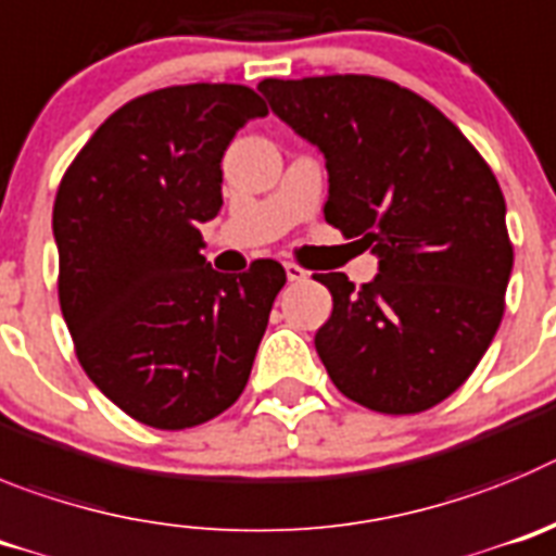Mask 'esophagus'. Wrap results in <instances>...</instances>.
Masks as SVG:
<instances>
[{
    "label": "esophagus",
    "instance_id": "obj_1",
    "mask_svg": "<svg viewBox=\"0 0 556 556\" xmlns=\"http://www.w3.org/2000/svg\"><path fill=\"white\" fill-rule=\"evenodd\" d=\"M285 274H288L290 282H304V279L309 277V271H304V268L296 266V263H285Z\"/></svg>",
    "mask_w": 556,
    "mask_h": 556
}]
</instances>
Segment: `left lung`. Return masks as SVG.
<instances>
[{
	"instance_id": "1",
	"label": "left lung",
	"mask_w": 556,
	"mask_h": 556,
	"mask_svg": "<svg viewBox=\"0 0 556 556\" xmlns=\"http://www.w3.org/2000/svg\"><path fill=\"white\" fill-rule=\"evenodd\" d=\"M271 110L324 152V218L379 257L354 288L315 274L332 315L315 332L334 388L384 415H413L471 377L504 315L507 204L473 143L434 104L368 74L263 79Z\"/></svg>"
}]
</instances>
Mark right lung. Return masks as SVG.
I'll return each instance as SVG.
<instances>
[{
    "mask_svg": "<svg viewBox=\"0 0 556 556\" xmlns=\"http://www.w3.org/2000/svg\"><path fill=\"white\" fill-rule=\"evenodd\" d=\"M266 102L229 83L172 85L118 108L60 179L58 296L91 382L129 418L188 429L232 407L285 285L277 260L210 268L222 157Z\"/></svg>",
    "mask_w": 556,
    "mask_h": 556,
    "instance_id": "obj_1",
    "label": "right lung"
}]
</instances>
